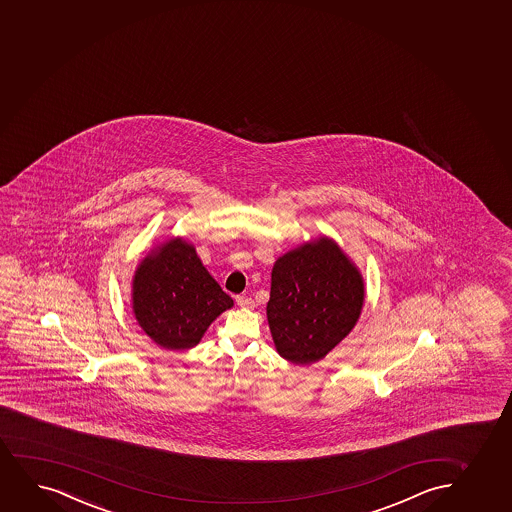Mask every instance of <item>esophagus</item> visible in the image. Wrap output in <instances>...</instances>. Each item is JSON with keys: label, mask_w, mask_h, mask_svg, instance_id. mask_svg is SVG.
Wrapping results in <instances>:
<instances>
[{"label": "esophagus", "mask_w": 512, "mask_h": 512, "mask_svg": "<svg viewBox=\"0 0 512 512\" xmlns=\"http://www.w3.org/2000/svg\"><path fill=\"white\" fill-rule=\"evenodd\" d=\"M236 303L240 305L241 309H253L255 307V302H253L252 298L245 297V295L236 297Z\"/></svg>", "instance_id": "1"}]
</instances>
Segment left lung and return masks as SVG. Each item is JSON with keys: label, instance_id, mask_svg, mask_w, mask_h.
Masks as SVG:
<instances>
[{"label": "left lung", "instance_id": "8db88e82", "mask_svg": "<svg viewBox=\"0 0 512 512\" xmlns=\"http://www.w3.org/2000/svg\"><path fill=\"white\" fill-rule=\"evenodd\" d=\"M364 297L359 267L326 234L283 253L265 309L278 354L297 366L324 359L355 328Z\"/></svg>", "mask_w": 512, "mask_h": 512}]
</instances>
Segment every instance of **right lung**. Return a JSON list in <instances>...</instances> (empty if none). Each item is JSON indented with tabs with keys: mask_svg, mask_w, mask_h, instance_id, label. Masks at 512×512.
<instances>
[{
	"mask_svg": "<svg viewBox=\"0 0 512 512\" xmlns=\"http://www.w3.org/2000/svg\"><path fill=\"white\" fill-rule=\"evenodd\" d=\"M139 328L165 350H188L234 302L205 269L193 243L172 236L141 259L131 283Z\"/></svg>",
	"mask_w": 512,
	"mask_h": 512,
	"instance_id": "1",
	"label": "right lung"
}]
</instances>
